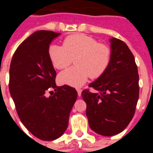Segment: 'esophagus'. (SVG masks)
I'll use <instances>...</instances> for the list:
<instances>
[{"label":"esophagus","instance_id":"1","mask_svg":"<svg viewBox=\"0 0 153 153\" xmlns=\"http://www.w3.org/2000/svg\"><path fill=\"white\" fill-rule=\"evenodd\" d=\"M76 90H77V93H78V95H79V97L81 96V93H82V89H81V88H77Z\"/></svg>","mask_w":153,"mask_h":153}]
</instances>
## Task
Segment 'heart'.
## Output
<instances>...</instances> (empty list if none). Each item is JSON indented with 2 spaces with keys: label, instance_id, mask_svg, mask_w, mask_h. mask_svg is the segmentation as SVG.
<instances>
[{
  "label": "heart",
  "instance_id": "b5f03b06",
  "mask_svg": "<svg viewBox=\"0 0 153 153\" xmlns=\"http://www.w3.org/2000/svg\"><path fill=\"white\" fill-rule=\"evenodd\" d=\"M48 56L57 70L66 69L74 59L76 65L60 73L58 79L64 84L80 86L88 77L95 79L105 73L111 62V50L89 36L78 33L65 37L62 46L51 44Z\"/></svg>",
  "mask_w": 153,
  "mask_h": 153
}]
</instances>
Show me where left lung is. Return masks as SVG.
Wrapping results in <instances>:
<instances>
[{
  "mask_svg": "<svg viewBox=\"0 0 153 153\" xmlns=\"http://www.w3.org/2000/svg\"><path fill=\"white\" fill-rule=\"evenodd\" d=\"M111 59L105 73L82 92L90 128L98 134L122 132L134 117L139 97L138 66L128 46L111 38Z\"/></svg>",
  "mask_w": 153,
  "mask_h": 153,
  "instance_id": "left-lung-1",
  "label": "left lung"
}]
</instances>
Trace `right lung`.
I'll use <instances>...</instances> for the list:
<instances>
[{
  "instance_id": "obj_1",
  "label": "right lung",
  "mask_w": 153,
  "mask_h": 153,
  "mask_svg": "<svg viewBox=\"0 0 153 153\" xmlns=\"http://www.w3.org/2000/svg\"><path fill=\"white\" fill-rule=\"evenodd\" d=\"M60 34L35 32L17 47L10 67L9 89L19 117L32 134L44 141L63 134L78 97L75 88L56 83V72L48 56V47Z\"/></svg>"
}]
</instances>
